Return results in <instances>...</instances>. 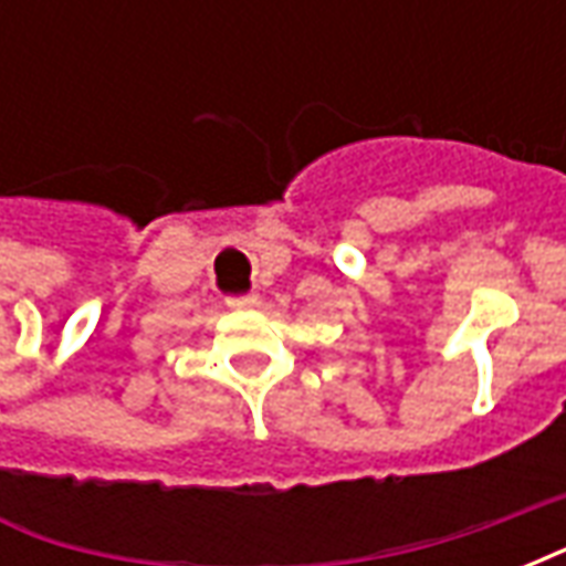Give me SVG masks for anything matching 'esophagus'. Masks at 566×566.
Here are the masks:
<instances>
[{
    "label": "esophagus",
    "mask_w": 566,
    "mask_h": 566,
    "mask_svg": "<svg viewBox=\"0 0 566 566\" xmlns=\"http://www.w3.org/2000/svg\"><path fill=\"white\" fill-rule=\"evenodd\" d=\"M258 303V296L254 294H242V296H227V306L230 308H251Z\"/></svg>",
    "instance_id": "obj_1"
}]
</instances>
